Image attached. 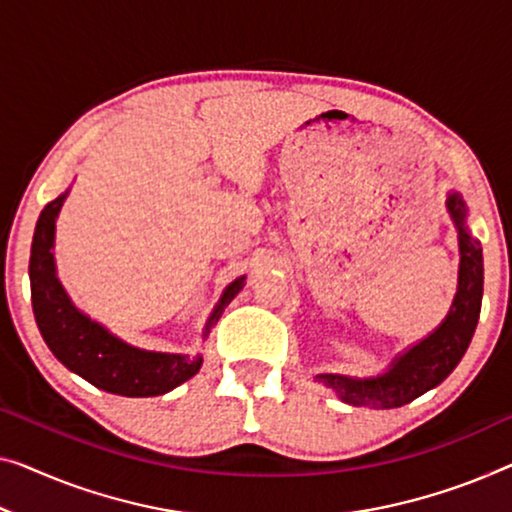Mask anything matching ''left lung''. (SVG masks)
Here are the masks:
<instances>
[{
  "label": "left lung",
  "instance_id": "obj_1",
  "mask_svg": "<svg viewBox=\"0 0 512 512\" xmlns=\"http://www.w3.org/2000/svg\"><path fill=\"white\" fill-rule=\"evenodd\" d=\"M446 207L460 230L462 253L460 287H457V296L446 322L430 338L418 342L404 356L395 358L393 368L386 375L375 379L319 375L317 379L324 386L333 388L340 400L354 404V407H402V404L421 398L430 388L439 386L467 352L478 324L480 303H483V250L464 225L467 209H464L462 197L453 193L448 197Z\"/></svg>",
  "mask_w": 512,
  "mask_h": 512
}]
</instances>
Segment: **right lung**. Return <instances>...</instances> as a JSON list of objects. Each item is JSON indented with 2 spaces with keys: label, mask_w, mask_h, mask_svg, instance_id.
Segmentation results:
<instances>
[{
  "label": "right lung",
  "mask_w": 512,
  "mask_h": 512,
  "mask_svg": "<svg viewBox=\"0 0 512 512\" xmlns=\"http://www.w3.org/2000/svg\"><path fill=\"white\" fill-rule=\"evenodd\" d=\"M64 197L66 195H59L57 200H52L38 216L32 257H29L34 317L45 345L68 370L108 393L124 395V398H151V395L172 391L200 370V356L188 358L181 354L144 352V349L126 345L75 310L61 289L55 276L52 241H55V218L64 204ZM241 282L243 278L234 280L225 289L204 333H209L223 305L239 292Z\"/></svg>",
  "instance_id": "add662e5"
}]
</instances>
